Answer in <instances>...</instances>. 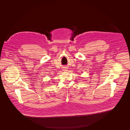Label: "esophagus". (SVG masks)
Segmentation results:
<instances>
[{
  "label": "esophagus",
  "mask_w": 130,
  "mask_h": 130,
  "mask_svg": "<svg viewBox=\"0 0 130 130\" xmlns=\"http://www.w3.org/2000/svg\"><path fill=\"white\" fill-rule=\"evenodd\" d=\"M66 69V68H65V69H64V70H67V69Z\"/></svg>",
  "instance_id": "obj_1"
}]
</instances>
